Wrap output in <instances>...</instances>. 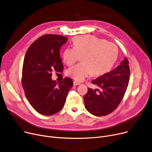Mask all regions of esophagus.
<instances>
[{
	"mask_svg": "<svg viewBox=\"0 0 152 152\" xmlns=\"http://www.w3.org/2000/svg\"><path fill=\"white\" fill-rule=\"evenodd\" d=\"M73 84H74V86H77V85L80 84V83H79V82H77V81H74L73 82Z\"/></svg>",
	"mask_w": 152,
	"mask_h": 152,
	"instance_id": "esophagus-1",
	"label": "esophagus"
}]
</instances>
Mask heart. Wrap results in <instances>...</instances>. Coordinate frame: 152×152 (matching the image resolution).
Listing matches in <instances>:
<instances>
[{
    "mask_svg": "<svg viewBox=\"0 0 152 152\" xmlns=\"http://www.w3.org/2000/svg\"><path fill=\"white\" fill-rule=\"evenodd\" d=\"M117 46L106 39L92 35L75 38L73 47L67 48L63 53V60L67 65H72L82 56L83 63L69 68L66 74L81 81L92 74L103 75L112 69L118 57Z\"/></svg>",
    "mask_w": 152,
    "mask_h": 152,
    "instance_id": "b5f03b06",
    "label": "heart"
}]
</instances>
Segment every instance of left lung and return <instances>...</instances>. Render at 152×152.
<instances>
[{
  "label": "left lung",
  "mask_w": 152,
  "mask_h": 152,
  "mask_svg": "<svg viewBox=\"0 0 152 152\" xmlns=\"http://www.w3.org/2000/svg\"><path fill=\"white\" fill-rule=\"evenodd\" d=\"M129 76V62L125 57L116 68L93 80L92 84L99 87L101 90L88 88L87 93L84 96L86 109L98 117L113 112L125 95Z\"/></svg>",
  "instance_id": "left-lung-1"
}]
</instances>
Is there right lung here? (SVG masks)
Returning <instances> with one entry per match:
<instances>
[{
	"mask_svg": "<svg viewBox=\"0 0 152 152\" xmlns=\"http://www.w3.org/2000/svg\"><path fill=\"white\" fill-rule=\"evenodd\" d=\"M68 40L65 37L46 34L29 46L24 57L22 86L30 104L39 114L54 115L64 106L68 91L73 85L69 77L57 83L52 72H63L60 49Z\"/></svg>",
	"mask_w": 152,
	"mask_h": 152,
	"instance_id": "obj_1",
	"label": "right lung"
}]
</instances>
